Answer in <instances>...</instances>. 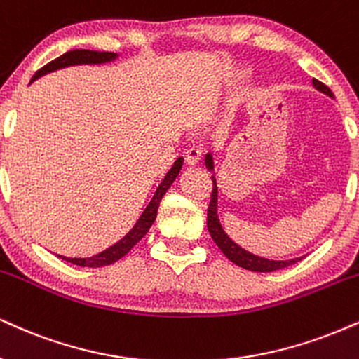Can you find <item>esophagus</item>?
<instances>
[{
    "mask_svg": "<svg viewBox=\"0 0 359 359\" xmlns=\"http://www.w3.org/2000/svg\"><path fill=\"white\" fill-rule=\"evenodd\" d=\"M198 162H201V150L189 149L185 152V163H187V167H196Z\"/></svg>",
    "mask_w": 359,
    "mask_h": 359,
    "instance_id": "obj_1",
    "label": "esophagus"
}]
</instances>
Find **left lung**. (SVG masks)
Segmentation results:
<instances>
[{
    "mask_svg": "<svg viewBox=\"0 0 359 359\" xmlns=\"http://www.w3.org/2000/svg\"><path fill=\"white\" fill-rule=\"evenodd\" d=\"M313 86L318 90V92L325 93L330 98H332V92L325 83H321V81L313 79ZM205 167L209 168L212 174H215L212 154L205 155ZM212 182H214V189H212V196H210L209 210H207V229H209V234L214 239V243L219 245V249L222 250L224 256H226L229 261H232L236 266L244 267V269L248 271H254V273H273V271H279L291 264H296L297 261L303 259V257H294V259H287V261H274V259L256 256V254L249 252V250L243 249L239 244L234 243V241L227 236V232L224 231L221 221H219V187H217V179H215L214 175H212Z\"/></svg>",
    "mask_w": 359,
    "mask_h": 359,
    "instance_id": "obj_1",
    "label": "left lung"
}]
</instances>
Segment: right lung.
Here are the masks:
<instances>
[{
	"label": "right lung",
	"instance_id": "add662e5",
	"mask_svg": "<svg viewBox=\"0 0 359 359\" xmlns=\"http://www.w3.org/2000/svg\"><path fill=\"white\" fill-rule=\"evenodd\" d=\"M118 58V55L111 53V51H92V50H72L67 51V53L58 56V58L50 62L48 65L40 68L36 73L33 75V79L29 83H33L34 80H38L40 76L46 75V73L62 70V68L67 67H75V65H103V63H111ZM184 165V157H179L174 162L170 170L167 172L165 179L162 180L161 185L155 191L152 201L149 202V205L145 207V210L142 212L138 221L135 222V226L132 227V231L128 232L127 236H123L118 243H115L114 245H110L109 249L102 250V252L95 254L92 257H67V256H60L62 261L72 262V264L81 266V267H102V266H110L114 262L122 259L125 254H128L133 245H135L138 241L144 237L149 229L152 227V224L155 222V217H157V210H158V204H161L162 197L165 196V192L170 189V185L175 182L177 175L180 174Z\"/></svg>",
	"mask_w": 359,
	"mask_h": 359
}]
</instances>
